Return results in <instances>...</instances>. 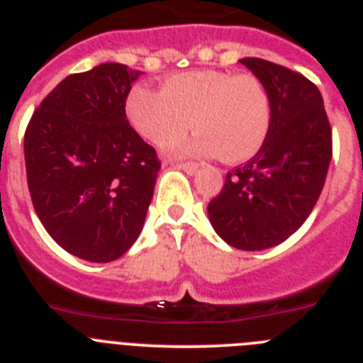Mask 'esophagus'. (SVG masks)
<instances>
[{"instance_id":"1","label":"esophagus","mask_w":363,"mask_h":363,"mask_svg":"<svg viewBox=\"0 0 363 363\" xmlns=\"http://www.w3.org/2000/svg\"><path fill=\"white\" fill-rule=\"evenodd\" d=\"M176 165H178L179 169H184L187 174H194V172L200 169V165H198L196 162H184V163H176Z\"/></svg>"}]
</instances>
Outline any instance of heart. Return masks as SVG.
Here are the masks:
<instances>
[{
    "label": "heart",
    "instance_id": "heart-1",
    "mask_svg": "<svg viewBox=\"0 0 363 363\" xmlns=\"http://www.w3.org/2000/svg\"><path fill=\"white\" fill-rule=\"evenodd\" d=\"M130 127L152 145L163 147L192 127L200 133L174 143L176 154H220L227 163L251 160L267 140L272 107L267 89L252 74L191 70L172 74L162 92L145 85L125 99Z\"/></svg>",
    "mask_w": 363,
    "mask_h": 363
}]
</instances>
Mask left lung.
Segmentation results:
<instances>
[{
  "label": "left lung",
  "mask_w": 363,
  "mask_h": 363,
  "mask_svg": "<svg viewBox=\"0 0 363 363\" xmlns=\"http://www.w3.org/2000/svg\"><path fill=\"white\" fill-rule=\"evenodd\" d=\"M240 63L271 96V129L249 162L227 172L207 211L221 240L262 251L285 242L314 209L331 163L333 133L318 86L306 76L262 57Z\"/></svg>",
  "instance_id": "8db88e82"
}]
</instances>
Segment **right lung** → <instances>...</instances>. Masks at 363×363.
<instances>
[{
    "label": "right lung",
    "mask_w": 363,
    "mask_h": 363,
    "mask_svg": "<svg viewBox=\"0 0 363 363\" xmlns=\"http://www.w3.org/2000/svg\"><path fill=\"white\" fill-rule=\"evenodd\" d=\"M140 74L121 63L70 74L25 130L34 211L57 245L89 262L118 259L136 242L162 167L125 116Z\"/></svg>",
    "instance_id": "right-lung-1"
}]
</instances>
